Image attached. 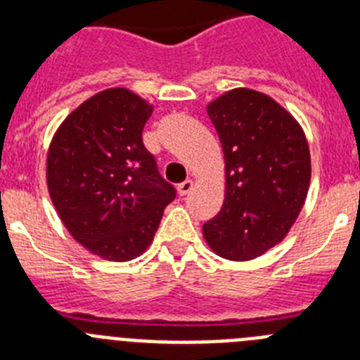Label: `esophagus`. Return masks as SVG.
Masks as SVG:
<instances>
[{
	"mask_svg": "<svg viewBox=\"0 0 360 360\" xmlns=\"http://www.w3.org/2000/svg\"><path fill=\"white\" fill-rule=\"evenodd\" d=\"M193 187H195V182H193V180H186V182H182V184H178V195L180 196H186V195H189L191 191H193Z\"/></svg>",
	"mask_w": 360,
	"mask_h": 360,
	"instance_id": "34e87169",
	"label": "esophagus"
}]
</instances>
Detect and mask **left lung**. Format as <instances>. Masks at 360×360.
Returning <instances> with one entry per match:
<instances>
[{"label":"left lung","instance_id":"left-lung-1","mask_svg":"<svg viewBox=\"0 0 360 360\" xmlns=\"http://www.w3.org/2000/svg\"><path fill=\"white\" fill-rule=\"evenodd\" d=\"M225 160L221 211L203 224L219 257L249 262L281 243L303 209L311 176L301 124L262 91L234 88L207 104Z\"/></svg>","mask_w":360,"mask_h":360}]
</instances>
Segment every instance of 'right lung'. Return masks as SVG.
Here are the masks:
<instances>
[{
  "label": "right lung",
  "instance_id": "obj_1",
  "mask_svg": "<svg viewBox=\"0 0 360 360\" xmlns=\"http://www.w3.org/2000/svg\"><path fill=\"white\" fill-rule=\"evenodd\" d=\"M153 104L128 88H108L77 106L53 133L46 186L77 243L108 262L141 256L176 196L144 148Z\"/></svg>",
  "mask_w": 360,
  "mask_h": 360
}]
</instances>
